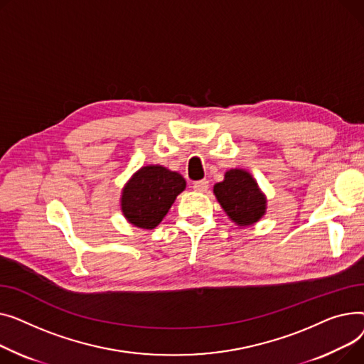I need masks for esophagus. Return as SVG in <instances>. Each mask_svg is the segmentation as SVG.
<instances>
[{
	"mask_svg": "<svg viewBox=\"0 0 364 364\" xmlns=\"http://www.w3.org/2000/svg\"><path fill=\"white\" fill-rule=\"evenodd\" d=\"M208 181L207 179H201V181H197V182H194V191H197V192H205L207 189H208Z\"/></svg>",
	"mask_w": 364,
	"mask_h": 364,
	"instance_id": "1",
	"label": "esophagus"
}]
</instances>
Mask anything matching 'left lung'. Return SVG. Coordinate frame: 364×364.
<instances>
[{"label":"left lung","mask_w":364,"mask_h":364,"mask_svg":"<svg viewBox=\"0 0 364 364\" xmlns=\"http://www.w3.org/2000/svg\"><path fill=\"white\" fill-rule=\"evenodd\" d=\"M213 192L232 222L250 226L259 222L266 213V197L255 179L242 168H230L223 182L213 188Z\"/></svg>","instance_id":"8db88e82"}]
</instances>
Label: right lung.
I'll return each mask as SVG.
<instances>
[{"instance_id":"right-lung-1","label":"right lung","mask_w":364,"mask_h":364,"mask_svg":"<svg viewBox=\"0 0 364 364\" xmlns=\"http://www.w3.org/2000/svg\"><path fill=\"white\" fill-rule=\"evenodd\" d=\"M185 186L186 182L178 172L159 164L144 166L122 191L123 216L136 228L154 229Z\"/></svg>"}]
</instances>
